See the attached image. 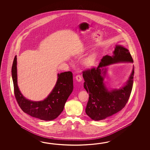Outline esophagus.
<instances>
[{
	"label": "esophagus",
	"mask_w": 150,
	"mask_h": 150,
	"mask_svg": "<svg viewBox=\"0 0 150 150\" xmlns=\"http://www.w3.org/2000/svg\"><path fill=\"white\" fill-rule=\"evenodd\" d=\"M76 79L78 82H81L82 81V77L80 75H77L76 76Z\"/></svg>",
	"instance_id": "obj_1"
}]
</instances>
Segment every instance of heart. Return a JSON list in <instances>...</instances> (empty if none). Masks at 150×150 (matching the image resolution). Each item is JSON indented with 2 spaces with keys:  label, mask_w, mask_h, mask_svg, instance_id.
I'll return each mask as SVG.
<instances>
[{
  "label": "heart",
  "mask_w": 150,
  "mask_h": 150,
  "mask_svg": "<svg viewBox=\"0 0 150 150\" xmlns=\"http://www.w3.org/2000/svg\"><path fill=\"white\" fill-rule=\"evenodd\" d=\"M98 58V54L96 52H93L89 54L83 62V66L86 68H91L95 64Z\"/></svg>",
  "instance_id": "1"
}]
</instances>
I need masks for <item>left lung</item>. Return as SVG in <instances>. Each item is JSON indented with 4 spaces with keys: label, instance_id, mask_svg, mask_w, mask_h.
Returning a JSON list of instances; mask_svg holds the SVG:
<instances>
[{
    "label": "left lung",
    "instance_id": "1",
    "mask_svg": "<svg viewBox=\"0 0 150 150\" xmlns=\"http://www.w3.org/2000/svg\"><path fill=\"white\" fill-rule=\"evenodd\" d=\"M121 63H134V61L127 48L116 45L112 55L102 58L98 67L83 71V87L89 93L85 112L93 120H105L120 112L129 99L134 83V66L128 80L119 88L109 89L104 83L106 67Z\"/></svg>",
    "mask_w": 150,
    "mask_h": 150
}]
</instances>
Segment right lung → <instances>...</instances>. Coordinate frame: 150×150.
Masks as SVG:
<instances>
[{"label": "right lung", "mask_w": 150, "mask_h": 150, "mask_svg": "<svg viewBox=\"0 0 150 150\" xmlns=\"http://www.w3.org/2000/svg\"><path fill=\"white\" fill-rule=\"evenodd\" d=\"M15 56L12 67L14 94L20 107L26 114L43 121L57 118L64 109L68 98L73 91V74L70 71L58 74L57 80L49 96L42 101H34L26 99L18 85L17 61Z\"/></svg>", "instance_id": "add662e5"}]
</instances>
